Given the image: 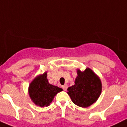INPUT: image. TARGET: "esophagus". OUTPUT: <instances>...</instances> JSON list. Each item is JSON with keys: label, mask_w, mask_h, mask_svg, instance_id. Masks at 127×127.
I'll return each mask as SVG.
<instances>
[{"label": "esophagus", "mask_w": 127, "mask_h": 127, "mask_svg": "<svg viewBox=\"0 0 127 127\" xmlns=\"http://www.w3.org/2000/svg\"><path fill=\"white\" fill-rule=\"evenodd\" d=\"M62 87V88H63V90H64L66 91V90H67V88H68V86H67V85H63Z\"/></svg>", "instance_id": "34e87169"}]
</instances>
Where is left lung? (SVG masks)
<instances>
[{
    "instance_id": "left-lung-1",
    "label": "left lung",
    "mask_w": 127,
    "mask_h": 127,
    "mask_svg": "<svg viewBox=\"0 0 127 127\" xmlns=\"http://www.w3.org/2000/svg\"><path fill=\"white\" fill-rule=\"evenodd\" d=\"M74 85L69 87L67 94L74 104L81 107H87L97 101L102 92L99 77L90 68L83 72L77 69Z\"/></svg>"
}]
</instances>
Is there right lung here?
<instances>
[{"instance_id":"obj_1","label":"right lung","mask_w":127,"mask_h":127,"mask_svg":"<svg viewBox=\"0 0 127 127\" xmlns=\"http://www.w3.org/2000/svg\"><path fill=\"white\" fill-rule=\"evenodd\" d=\"M62 89L49 83L47 72L37 76L30 84L29 94L30 98L35 105L40 107L48 106L53 98Z\"/></svg>"}]
</instances>
